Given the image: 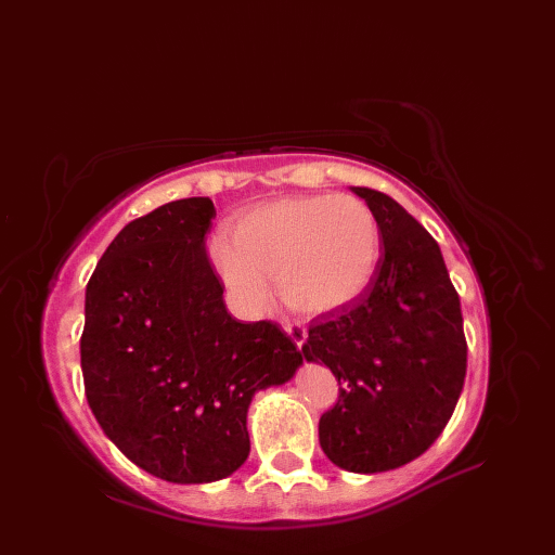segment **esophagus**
Returning a JSON list of instances; mask_svg holds the SVG:
<instances>
[{
  "mask_svg": "<svg viewBox=\"0 0 555 555\" xmlns=\"http://www.w3.org/2000/svg\"><path fill=\"white\" fill-rule=\"evenodd\" d=\"M283 328H285V333L289 335V339L295 341V346H297V348H301V346L306 344V337H308L306 326H301L299 322H287Z\"/></svg>",
  "mask_w": 555,
  "mask_h": 555,
  "instance_id": "esophagus-1",
  "label": "esophagus"
}]
</instances>
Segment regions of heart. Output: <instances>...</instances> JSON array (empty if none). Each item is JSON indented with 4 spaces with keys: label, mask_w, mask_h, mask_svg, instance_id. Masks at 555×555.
I'll use <instances>...</instances> for the list:
<instances>
[{
    "label": "heart",
    "mask_w": 555,
    "mask_h": 555,
    "mask_svg": "<svg viewBox=\"0 0 555 555\" xmlns=\"http://www.w3.org/2000/svg\"><path fill=\"white\" fill-rule=\"evenodd\" d=\"M211 254L241 306H266L270 279H279L287 306L322 314L364 293L380 258V229L356 195L285 197L247 214L233 238L218 233Z\"/></svg>",
    "instance_id": "1"
}]
</instances>
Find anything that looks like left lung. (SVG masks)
<instances>
[{
	"instance_id": "left-lung-1",
	"label": "left lung",
	"mask_w": 555,
	"mask_h": 555,
	"mask_svg": "<svg viewBox=\"0 0 555 555\" xmlns=\"http://www.w3.org/2000/svg\"><path fill=\"white\" fill-rule=\"evenodd\" d=\"M373 211L383 256L364 293L310 322L301 353L337 377L319 446L341 470L373 475L421 456L463 389L468 346L439 243L400 204L353 186Z\"/></svg>"
}]
</instances>
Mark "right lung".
Returning <instances> with one entry per match:
<instances>
[{
  "label": "right lung",
  "instance_id": "obj_1",
  "mask_svg": "<svg viewBox=\"0 0 555 555\" xmlns=\"http://www.w3.org/2000/svg\"><path fill=\"white\" fill-rule=\"evenodd\" d=\"M209 197L126 224L85 289V396L107 439L170 483H211L249 456L256 391L293 380L304 358L272 322L227 312L207 254Z\"/></svg>",
  "mask_w": 555,
  "mask_h": 555
}]
</instances>
